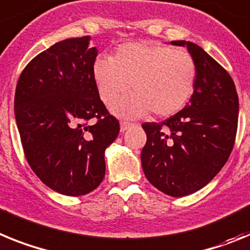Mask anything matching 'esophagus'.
<instances>
[{
    "instance_id": "esophagus-1",
    "label": "esophagus",
    "mask_w": 250,
    "mask_h": 250,
    "mask_svg": "<svg viewBox=\"0 0 250 250\" xmlns=\"http://www.w3.org/2000/svg\"><path fill=\"white\" fill-rule=\"evenodd\" d=\"M133 123H129V122H121V132H125L127 131L128 128L133 127Z\"/></svg>"
}]
</instances>
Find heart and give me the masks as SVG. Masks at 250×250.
<instances>
[{
    "instance_id": "b5f03b06",
    "label": "heart",
    "mask_w": 250,
    "mask_h": 250,
    "mask_svg": "<svg viewBox=\"0 0 250 250\" xmlns=\"http://www.w3.org/2000/svg\"><path fill=\"white\" fill-rule=\"evenodd\" d=\"M92 74L99 98L123 118H141L152 112L170 117L185 107L194 94L197 68L191 54L156 42H127L112 58L98 56Z\"/></svg>"
}]
</instances>
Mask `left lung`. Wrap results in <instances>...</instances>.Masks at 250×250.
Segmentation results:
<instances>
[{"instance_id": "1", "label": "left lung", "mask_w": 250, "mask_h": 250, "mask_svg": "<svg viewBox=\"0 0 250 250\" xmlns=\"http://www.w3.org/2000/svg\"><path fill=\"white\" fill-rule=\"evenodd\" d=\"M197 68L194 94L184 109L162 122L143 123L147 142L141 152L152 185L173 197L194 194L218 175L234 147L239 99L234 82L218 62L190 41Z\"/></svg>"}]
</instances>
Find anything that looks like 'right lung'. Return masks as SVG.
<instances>
[{
    "instance_id": "add662e5",
    "label": "right lung",
    "mask_w": 250,
    "mask_h": 250,
    "mask_svg": "<svg viewBox=\"0 0 250 250\" xmlns=\"http://www.w3.org/2000/svg\"><path fill=\"white\" fill-rule=\"evenodd\" d=\"M89 36L59 41L21 73L15 117L23 153L45 185L66 196L85 195L105 173L104 151L119 122L101 101L92 74L98 50Z\"/></svg>"
}]
</instances>
